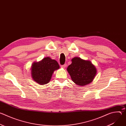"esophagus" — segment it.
I'll return each mask as SVG.
<instances>
[{"label":"esophagus","mask_w":126,"mask_h":126,"mask_svg":"<svg viewBox=\"0 0 126 126\" xmlns=\"http://www.w3.org/2000/svg\"><path fill=\"white\" fill-rule=\"evenodd\" d=\"M66 66H67V65H66V64H65L64 65H61V68H65V67H66Z\"/></svg>","instance_id":"34e87169"}]
</instances>
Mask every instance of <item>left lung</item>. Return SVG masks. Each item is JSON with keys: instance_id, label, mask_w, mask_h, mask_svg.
I'll return each mask as SVG.
<instances>
[{"instance_id": "8db88e82", "label": "left lung", "mask_w": 126, "mask_h": 126, "mask_svg": "<svg viewBox=\"0 0 126 126\" xmlns=\"http://www.w3.org/2000/svg\"><path fill=\"white\" fill-rule=\"evenodd\" d=\"M71 61L67 70L74 83L78 86H84L93 81L97 71L90 61L76 57L72 59Z\"/></svg>"}]
</instances>
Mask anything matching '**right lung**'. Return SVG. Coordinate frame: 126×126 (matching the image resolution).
I'll list each match as a JSON object with an SVG mask.
<instances>
[{"label": "right lung", "mask_w": 126, "mask_h": 126, "mask_svg": "<svg viewBox=\"0 0 126 126\" xmlns=\"http://www.w3.org/2000/svg\"><path fill=\"white\" fill-rule=\"evenodd\" d=\"M59 68L56 60L47 57L39 62L33 63L31 67V76L39 85H45L49 82L54 72Z\"/></svg>", "instance_id": "1"}]
</instances>
